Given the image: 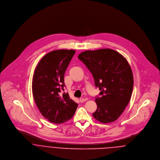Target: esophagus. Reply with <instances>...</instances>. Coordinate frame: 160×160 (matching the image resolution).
Segmentation results:
<instances>
[{
	"instance_id": "obj_1",
	"label": "esophagus",
	"mask_w": 160,
	"mask_h": 160,
	"mask_svg": "<svg viewBox=\"0 0 160 160\" xmlns=\"http://www.w3.org/2000/svg\"><path fill=\"white\" fill-rule=\"evenodd\" d=\"M79 100H80V102H84L86 101V100H87V99H86V98H81L79 99Z\"/></svg>"
}]
</instances>
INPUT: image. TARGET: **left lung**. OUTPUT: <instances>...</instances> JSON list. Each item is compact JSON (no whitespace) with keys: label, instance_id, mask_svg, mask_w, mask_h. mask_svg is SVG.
I'll return each instance as SVG.
<instances>
[{"label":"left lung","instance_id":"8db88e82","mask_svg":"<svg viewBox=\"0 0 160 160\" xmlns=\"http://www.w3.org/2000/svg\"><path fill=\"white\" fill-rule=\"evenodd\" d=\"M78 58L91 72L100 97H96L93 118L102 123L116 120L128 105L133 90V74L127 60L110 48L86 50Z\"/></svg>","mask_w":160,"mask_h":160}]
</instances>
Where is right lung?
<instances>
[{
    "instance_id": "add662e5",
    "label": "right lung",
    "mask_w": 160,
    "mask_h": 160,
    "mask_svg": "<svg viewBox=\"0 0 160 160\" xmlns=\"http://www.w3.org/2000/svg\"><path fill=\"white\" fill-rule=\"evenodd\" d=\"M75 52L74 50L62 49L48 53L40 60L34 73L32 89L36 104L41 114L54 124L70 119L78 105L68 93H60L65 86V72Z\"/></svg>"
}]
</instances>
